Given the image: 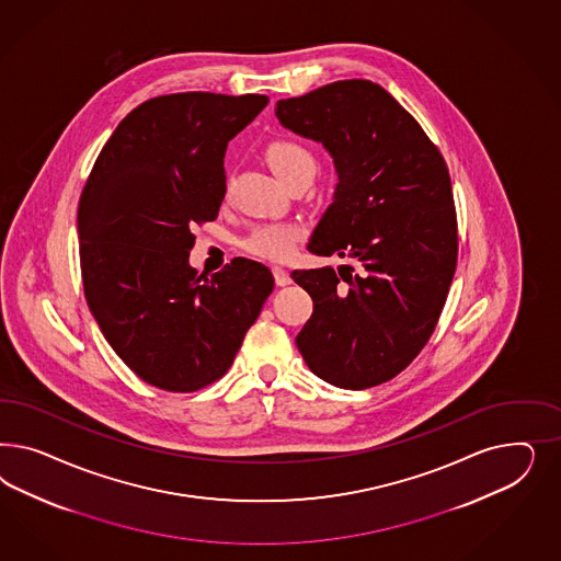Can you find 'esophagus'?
<instances>
[{"instance_id": "obj_1", "label": "esophagus", "mask_w": 561, "mask_h": 561, "mask_svg": "<svg viewBox=\"0 0 561 561\" xmlns=\"http://www.w3.org/2000/svg\"><path fill=\"white\" fill-rule=\"evenodd\" d=\"M273 277H275V284L277 286H289L291 284V277L284 267H273Z\"/></svg>"}]
</instances>
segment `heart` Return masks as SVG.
I'll list each match as a JSON object with an SVG mask.
<instances>
[{"mask_svg":"<svg viewBox=\"0 0 561 561\" xmlns=\"http://www.w3.org/2000/svg\"><path fill=\"white\" fill-rule=\"evenodd\" d=\"M265 158L270 169L284 185L305 174L314 176L317 172V160L312 152L302 144H296L289 139L273 141L265 152ZM300 237H302V228L298 224H282V221L263 224V226H256L255 230L242 240V247L251 255L270 259V261H282L291 255Z\"/></svg>","mask_w":561,"mask_h":561,"instance_id":"b5f03b06","label":"heart"}]
</instances>
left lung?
<instances>
[{"label": "left lung", "mask_w": 561, "mask_h": 561, "mask_svg": "<svg viewBox=\"0 0 561 561\" xmlns=\"http://www.w3.org/2000/svg\"><path fill=\"white\" fill-rule=\"evenodd\" d=\"M275 117L321 144L337 172L308 251L359 267L291 273L314 302L296 345L324 382L370 389L422 352L446 302L459 247L448 169L420 123L370 80L277 101Z\"/></svg>", "instance_id": "1"}]
</instances>
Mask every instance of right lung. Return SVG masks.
Wrapping results in <instances>:
<instances>
[{"mask_svg": "<svg viewBox=\"0 0 561 561\" xmlns=\"http://www.w3.org/2000/svg\"><path fill=\"white\" fill-rule=\"evenodd\" d=\"M263 94L181 92L139 104L104 144L78 207L88 308L117 356L164 391L218 380L273 291V275L234 259L191 267V226L218 218L224 153L267 106Z\"/></svg>", "mask_w": 561, "mask_h": 561, "instance_id": "obj_1", "label": "right lung"}]
</instances>
